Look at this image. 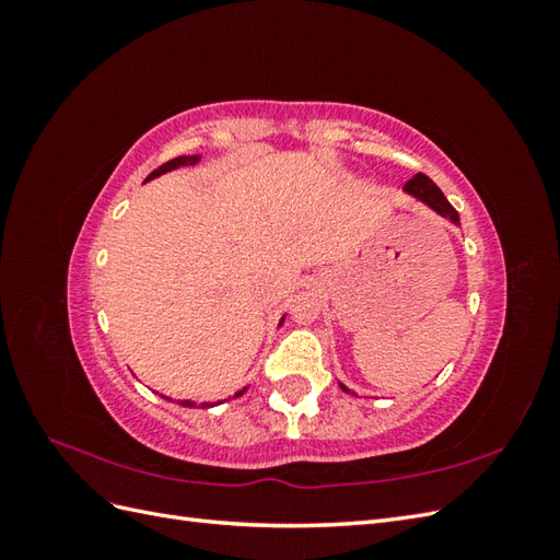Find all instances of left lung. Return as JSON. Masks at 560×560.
Segmentation results:
<instances>
[{
  "label": "left lung",
  "mask_w": 560,
  "mask_h": 560,
  "mask_svg": "<svg viewBox=\"0 0 560 560\" xmlns=\"http://www.w3.org/2000/svg\"><path fill=\"white\" fill-rule=\"evenodd\" d=\"M404 191H409L411 196L420 198L422 202H428V206H430L432 210H436L442 217L451 219V222L460 224V217H457L455 208L451 206V202L446 200V196L442 194V189H439V186H436L428 175H422V173L413 175L409 182L404 184ZM343 389H346V387H343Z\"/></svg>",
  "instance_id": "obj_1"
}]
</instances>
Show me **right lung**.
<instances>
[{"label": "right lung", "mask_w": 560, "mask_h": 560, "mask_svg": "<svg viewBox=\"0 0 560 560\" xmlns=\"http://www.w3.org/2000/svg\"><path fill=\"white\" fill-rule=\"evenodd\" d=\"M198 159L196 156H177V159H173V161H167V163H163L161 167H156L154 173H151L147 179H154V177H159V175H163V173H167V171H175V167H182V165H191V163H196ZM243 393H238L235 397H241ZM179 404H184V406H194V401H179Z\"/></svg>", "instance_id": "obj_1"}]
</instances>
